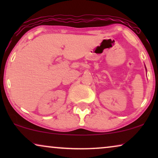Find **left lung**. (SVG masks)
Wrapping results in <instances>:
<instances>
[{
    "label": "left lung",
    "instance_id": "1",
    "mask_svg": "<svg viewBox=\"0 0 158 158\" xmlns=\"http://www.w3.org/2000/svg\"><path fill=\"white\" fill-rule=\"evenodd\" d=\"M145 68H146V67H145Z\"/></svg>",
    "mask_w": 158,
    "mask_h": 158
}]
</instances>
